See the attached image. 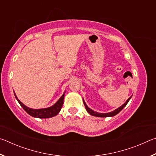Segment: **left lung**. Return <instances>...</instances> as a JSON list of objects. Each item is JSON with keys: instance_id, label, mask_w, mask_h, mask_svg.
<instances>
[{"instance_id": "left-lung-1", "label": "left lung", "mask_w": 156, "mask_h": 156, "mask_svg": "<svg viewBox=\"0 0 156 156\" xmlns=\"http://www.w3.org/2000/svg\"><path fill=\"white\" fill-rule=\"evenodd\" d=\"M131 98V96L130 98H129L127 100H126V101L122 105V106H120V107H118V109H115L114 111H113V112H112L106 113H98V112H94V111L91 109L90 108H89V107H87V105H86L85 102L84 101V100H83V103H84V107H85V108H86L87 112L89 113V114L91 115L96 116V117H102V118H104V117H105V118H106V117H112V116H114V115H115L116 114H118V113H119V112H120V111L122 110V109H123V108L126 106V104H127L129 100H130Z\"/></svg>"}]
</instances>
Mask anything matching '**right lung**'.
Returning a JSON list of instances; mask_svg holds the SVG:
<instances>
[{
	"label": "right lung",
	"instance_id": "add662e5",
	"mask_svg": "<svg viewBox=\"0 0 156 156\" xmlns=\"http://www.w3.org/2000/svg\"><path fill=\"white\" fill-rule=\"evenodd\" d=\"M14 96L18 100V102H19L20 106L23 107V109H24L28 114H30L31 116L34 118H52L54 116H56L58 113L60 112V109L64 103V98H65V93L63 94L62 96L60 98V99L55 103L54 105H52L51 107L44 108V109H34L29 108L27 106L22 103L16 96L15 92Z\"/></svg>",
	"mask_w": 156,
	"mask_h": 156
}]
</instances>
